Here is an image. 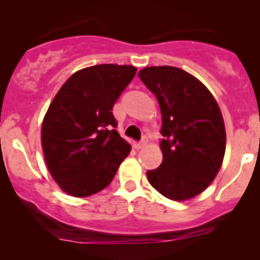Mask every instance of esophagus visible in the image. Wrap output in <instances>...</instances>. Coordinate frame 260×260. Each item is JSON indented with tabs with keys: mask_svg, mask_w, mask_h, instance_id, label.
I'll return each instance as SVG.
<instances>
[{
	"mask_svg": "<svg viewBox=\"0 0 260 260\" xmlns=\"http://www.w3.org/2000/svg\"><path fill=\"white\" fill-rule=\"evenodd\" d=\"M146 144H147V139H146V138H143V139H142V141L139 142V143L135 144V147H137L138 150H141V148L146 147Z\"/></svg>",
	"mask_w": 260,
	"mask_h": 260,
	"instance_id": "1",
	"label": "esophagus"
}]
</instances>
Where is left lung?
Wrapping results in <instances>:
<instances>
[{
  "mask_svg": "<svg viewBox=\"0 0 260 260\" xmlns=\"http://www.w3.org/2000/svg\"><path fill=\"white\" fill-rule=\"evenodd\" d=\"M161 110L162 162L147 172L165 198L182 202L207 189L219 173L226 135L221 110L210 89L182 69L150 66L138 73Z\"/></svg>",
  "mask_w": 260,
  "mask_h": 260,
  "instance_id": "left-lung-1",
  "label": "left lung"
}]
</instances>
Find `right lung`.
<instances>
[{"instance_id": "1", "label": "right lung", "mask_w": 260, "mask_h": 260, "mask_svg": "<svg viewBox=\"0 0 260 260\" xmlns=\"http://www.w3.org/2000/svg\"><path fill=\"white\" fill-rule=\"evenodd\" d=\"M137 73L130 65L89 66L62 84L41 126L48 171L62 191L84 198L105 189L132 147L112 109Z\"/></svg>"}]
</instances>
